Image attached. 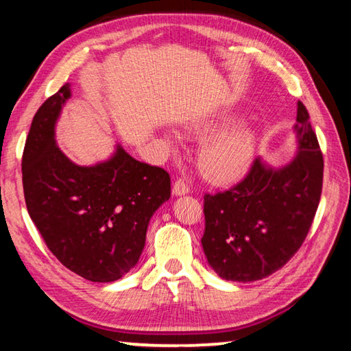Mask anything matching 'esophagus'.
Here are the masks:
<instances>
[{"label":"esophagus","mask_w":351,"mask_h":351,"mask_svg":"<svg viewBox=\"0 0 351 351\" xmlns=\"http://www.w3.org/2000/svg\"><path fill=\"white\" fill-rule=\"evenodd\" d=\"M190 192V186L189 182L186 180H182V178H180V180H176L175 184H173V195H186Z\"/></svg>","instance_id":"34e87169"}]
</instances>
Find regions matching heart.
<instances>
[{"mask_svg":"<svg viewBox=\"0 0 351 351\" xmlns=\"http://www.w3.org/2000/svg\"><path fill=\"white\" fill-rule=\"evenodd\" d=\"M218 127V121L193 123L190 133L206 136ZM254 133L245 125H234L212 134L198 154V167L207 180L230 182L243 175L254 153Z\"/></svg>","mask_w":351,"mask_h":351,"instance_id":"1","label":"heart"}]
</instances>
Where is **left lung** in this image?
Segmentation results:
<instances>
[{"instance_id":"left-lung-1","label":"left lung","mask_w":351,"mask_h":351,"mask_svg":"<svg viewBox=\"0 0 351 351\" xmlns=\"http://www.w3.org/2000/svg\"><path fill=\"white\" fill-rule=\"evenodd\" d=\"M299 153L283 169L254 159L243 180L204 195L201 239L224 280L254 282L283 268L305 241L322 193L324 158L305 105L297 104Z\"/></svg>"}]
</instances>
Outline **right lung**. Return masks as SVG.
I'll return each mask as SVG.
<instances>
[{"instance_id":"right-lung-1","label":"right lung","mask_w":351,"mask_h":351,"mask_svg":"<svg viewBox=\"0 0 351 351\" xmlns=\"http://www.w3.org/2000/svg\"><path fill=\"white\" fill-rule=\"evenodd\" d=\"M64 85L35 112L23 152L29 217L46 246L69 271L91 282H114L138 263L148 221L170 198V175L117 148L110 161L80 167L54 141Z\"/></svg>"}]
</instances>
